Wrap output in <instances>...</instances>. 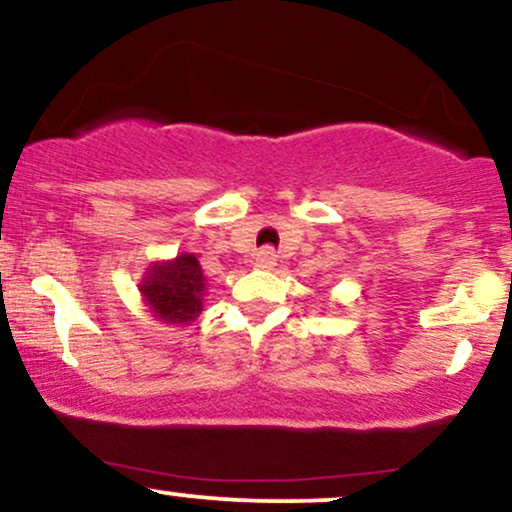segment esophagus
Returning <instances> with one entry per match:
<instances>
[{
  "label": "esophagus",
  "instance_id": "1",
  "mask_svg": "<svg viewBox=\"0 0 512 512\" xmlns=\"http://www.w3.org/2000/svg\"><path fill=\"white\" fill-rule=\"evenodd\" d=\"M274 264H276V252H274L272 248L257 250V255H255V267H260V269H272Z\"/></svg>",
  "mask_w": 512,
  "mask_h": 512
}]
</instances>
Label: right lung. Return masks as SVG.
Masks as SVG:
<instances>
[{
	"mask_svg": "<svg viewBox=\"0 0 512 512\" xmlns=\"http://www.w3.org/2000/svg\"><path fill=\"white\" fill-rule=\"evenodd\" d=\"M204 274L195 255H180L173 262L149 269L142 296L151 313L168 325H187L202 313Z\"/></svg>",
	"mask_w": 512,
	"mask_h": 512,
	"instance_id": "add662e5",
	"label": "right lung"
}]
</instances>
